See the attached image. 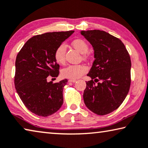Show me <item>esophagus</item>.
I'll list each match as a JSON object with an SVG mask.
<instances>
[{
  "mask_svg": "<svg viewBox=\"0 0 148 148\" xmlns=\"http://www.w3.org/2000/svg\"><path fill=\"white\" fill-rule=\"evenodd\" d=\"M76 79H69V82H71V83H75V82H76Z\"/></svg>",
  "mask_w": 148,
  "mask_h": 148,
  "instance_id": "obj_1",
  "label": "esophagus"
}]
</instances>
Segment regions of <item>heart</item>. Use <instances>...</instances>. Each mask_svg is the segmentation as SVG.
Listing matches in <instances>:
<instances>
[{
    "label": "heart",
    "instance_id": "obj_1",
    "mask_svg": "<svg viewBox=\"0 0 148 148\" xmlns=\"http://www.w3.org/2000/svg\"><path fill=\"white\" fill-rule=\"evenodd\" d=\"M72 45L74 48L83 54V56L87 57L88 46L87 43L82 39H77L73 41ZM65 53H66V45L61 44L56 49L54 58L56 62L59 64L63 65L65 62ZM87 71V68L85 65L82 64L69 65L63 68L61 71V75L63 77L71 79H76L81 77Z\"/></svg>",
    "mask_w": 148,
    "mask_h": 148
}]
</instances>
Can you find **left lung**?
I'll use <instances>...</instances> for the list:
<instances>
[{"label":"left lung","instance_id":"obj_1","mask_svg":"<svg viewBox=\"0 0 148 148\" xmlns=\"http://www.w3.org/2000/svg\"><path fill=\"white\" fill-rule=\"evenodd\" d=\"M92 45L95 61L87 76L83 93L87 107L98 115H105L119 107L128 95L131 83V60L122 41L104 31H81ZM95 82H101L95 85Z\"/></svg>","mask_w":148,"mask_h":148}]
</instances>
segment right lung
<instances>
[{
    "label": "right lung",
    "mask_w": 148,
    "mask_h": 148,
    "mask_svg": "<svg viewBox=\"0 0 148 148\" xmlns=\"http://www.w3.org/2000/svg\"><path fill=\"white\" fill-rule=\"evenodd\" d=\"M74 31L54 32L33 36L20 49L16 59L14 85L26 107L35 114L48 116L63 103L64 79L53 83L47 77L59 75L60 65L54 58L56 49Z\"/></svg>",
    "instance_id": "add662e5"
}]
</instances>
